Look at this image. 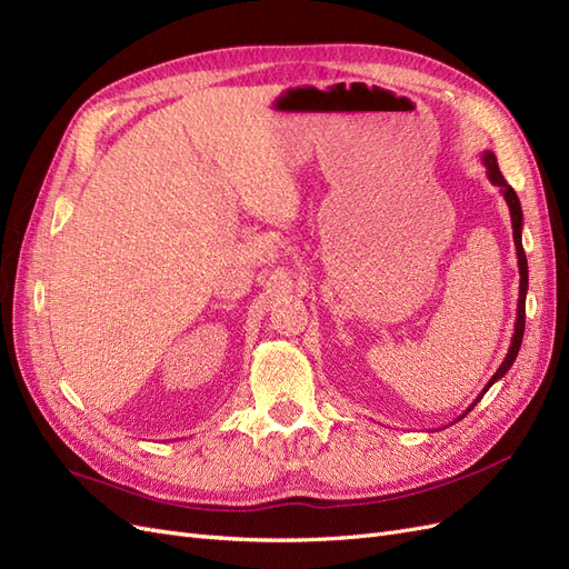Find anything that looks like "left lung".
<instances>
[{
  "label": "left lung",
  "instance_id": "left-lung-1",
  "mask_svg": "<svg viewBox=\"0 0 569 569\" xmlns=\"http://www.w3.org/2000/svg\"><path fill=\"white\" fill-rule=\"evenodd\" d=\"M481 163H485L487 168V178L491 184H496L498 189H501V194L508 203V211H510V222H512V239H515V249H518V268H520V299H518V318H515V335H512V341H510V349L506 353V360L501 363V368H498L493 372V377L489 380V385L485 387V391H481V396H485L489 391L491 385H496L501 377L510 370V366L515 363V358H518V351H520V343H522V335H525V301H527V287H529V270H527V256H525V249H522V206H520V199L518 194H515V189L506 182L501 168H498V161L493 157V151H481ZM479 396V399H481ZM479 399L462 412L460 418L468 416V412L479 403ZM458 418V420H460Z\"/></svg>",
  "mask_w": 569,
  "mask_h": 569
}]
</instances>
